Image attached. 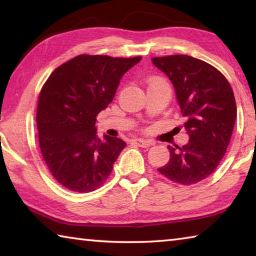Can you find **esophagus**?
<instances>
[{
	"label": "esophagus",
	"mask_w": 256,
	"mask_h": 256,
	"mask_svg": "<svg viewBox=\"0 0 256 256\" xmlns=\"http://www.w3.org/2000/svg\"><path fill=\"white\" fill-rule=\"evenodd\" d=\"M132 144L141 146V148H148V146L154 144V142L148 140H142V138H134V140H132Z\"/></svg>",
	"instance_id": "obj_1"
}]
</instances>
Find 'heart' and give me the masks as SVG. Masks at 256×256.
<instances>
[{
    "label": "heart",
    "mask_w": 256,
    "mask_h": 256,
    "mask_svg": "<svg viewBox=\"0 0 256 256\" xmlns=\"http://www.w3.org/2000/svg\"><path fill=\"white\" fill-rule=\"evenodd\" d=\"M160 81H162V79H159V78H154V79H151L150 80V84H156V82H160ZM164 82V81H162Z\"/></svg>",
    "instance_id": "obj_1"
}]
</instances>
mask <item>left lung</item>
<instances>
[{
	"mask_svg": "<svg viewBox=\"0 0 256 256\" xmlns=\"http://www.w3.org/2000/svg\"><path fill=\"white\" fill-rule=\"evenodd\" d=\"M175 88L190 140L168 146L170 158L158 172L182 185L196 184L211 175L230 142L237 115L230 84L220 71L188 55L154 58Z\"/></svg>",
	"mask_w": 256,
	"mask_h": 256,
	"instance_id": "1",
	"label": "left lung"
}]
</instances>
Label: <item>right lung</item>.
Returning <instances> with one entry per match:
<instances>
[{"label":"right lung","mask_w":256,"mask_h":256,"mask_svg":"<svg viewBox=\"0 0 256 256\" xmlns=\"http://www.w3.org/2000/svg\"><path fill=\"white\" fill-rule=\"evenodd\" d=\"M136 58L79 55L55 68L42 86L37 106L40 151L54 178L74 192L104 184L126 144L97 136V115L114 98Z\"/></svg>","instance_id":"1"}]
</instances>
